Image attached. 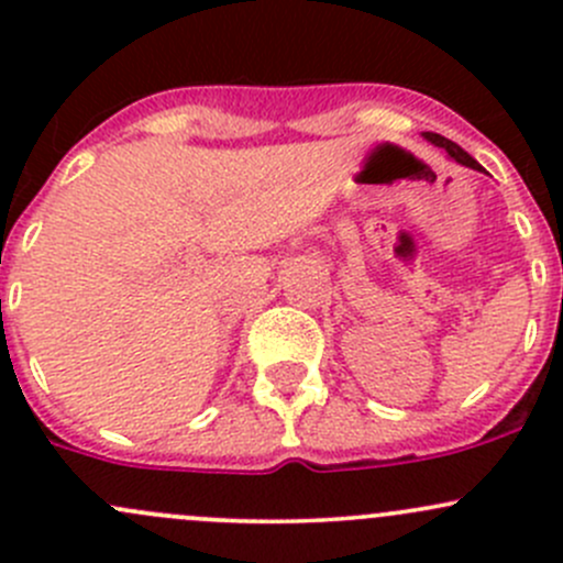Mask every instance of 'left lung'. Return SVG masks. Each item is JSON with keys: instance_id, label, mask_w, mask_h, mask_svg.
I'll return each mask as SVG.
<instances>
[{"instance_id": "1", "label": "left lung", "mask_w": 563, "mask_h": 563, "mask_svg": "<svg viewBox=\"0 0 563 563\" xmlns=\"http://www.w3.org/2000/svg\"><path fill=\"white\" fill-rule=\"evenodd\" d=\"M424 139H428L430 144H435V146H441V150H446V155H450V161H455V163H460V166H465V168H474V172H482L479 163H476L474 157L468 155V152L460 150L455 141L444 139V135H439V133H424Z\"/></svg>"}]
</instances>
